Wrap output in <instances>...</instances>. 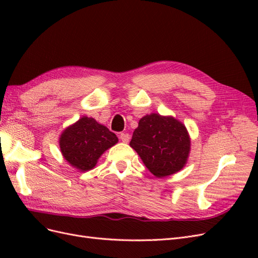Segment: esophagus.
I'll return each instance as SVG.
<instances>
[{"label": "esophagus", "instance_id": "obj_1", "mask_svg": "<svg viewBox=\"0 0 258 258\" xmlns=\"http://www.w3.org/2000/svg\"><path fill=\"white\" fill-rule=\"evenodd\" d=\"M119 139L121 140L122 142L127 143V142H129V140H130V136H129L128 134H124V132H121V134H119Z\"/></svg>", "mask_w": 258, "mask_h": 258}]
</instances>
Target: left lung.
I'll use <instances>...</instances> for the list:
<instances>
[{"label":"left lung","mask_w":258,"mask_h":258,"mask_svg":"<svg viewBox=\"0 0 258 258\" xmlns=\"http://www.w3.org/2000/svg\"><path fill=\"white\" fill-rule=\"evenodd\" d=\"M130 146L155 176L165 177L185 166L190 140L182 122L153 113L140 119Z\"/></svg>","instance_id":"1"}]
</instances>
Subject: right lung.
Returning <instances> with one entry per match:
<instances>
[{
    "label": "right lung",
    "instance_id": "right-lung-1",
    "mask_svg": "<svg viewBox=\"0 0 258 258\" xmlns=\"http://www.w3.org/2000/svg\"><path fill=\"white\" fill-rule=\"evenodd\" d=\"M118 141L114 132L93 118L82 117L67 128L60 137V150L71 166L88 171L96 166L99 157Z\"/></svg>",
    "mask_w": 258,
    "mask_h": 258
}]
</instances>
